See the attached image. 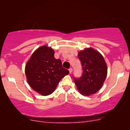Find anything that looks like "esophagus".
Returning a JSON list of instances; mask_svg holds the SVG:
<instances>
[{
  "label": "esophagus",
  "mask_w": 130,
  "mask_h": 130,
  "mask_svg": "<svg viewBox=\"0 0 130 130\" xmlns=\"http://www.w3.org/2000/svg\"><path fill=\"white\" fill-rule=\"evenodd\" d=\"M69 71H70V73H71V72L73 71V68H70L69 69Z\"/></svg>",
  "instance_id": "esophagus-1"
}]
</instances>
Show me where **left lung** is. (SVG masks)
Here are the masks:
<instances>
[{
	"mask_svg": "<svg viewBox=\"0 0 130 130\" xmlns=\"http://www.w3.org/2000/svg\"><path fill=\"white\" fill-rule=\"evenodd\" d=\"M77 56L83 72L79 78L74 77V81L80 93L89 96L102 87L107 76V65L102 55L93 48L79 52Z\"/></svg>",
	"mask_w": 130,
	"mask_h": 130,
	"instance_id": "8db88e82",
	"label": "left lung"
}]
</instances>
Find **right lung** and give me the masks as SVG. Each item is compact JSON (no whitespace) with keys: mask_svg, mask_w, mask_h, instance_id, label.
<instances>
[{"mask_svg":"<svg viewBox=\"0 0 130 130\" xmlns=\"http://www.w3.org/2000/svg\"><path fill=\"white\" fill-rule=\"evenodd\" d=\"M25 73L29 86L46 96L53 93L69 71L62 67L60 59H55L51 47L42 46L32 54L26 65Z\"/></svg>","mask_w":130,"mask_h":130,"instance_id":"1","label":"right lung"}]
</instances>
